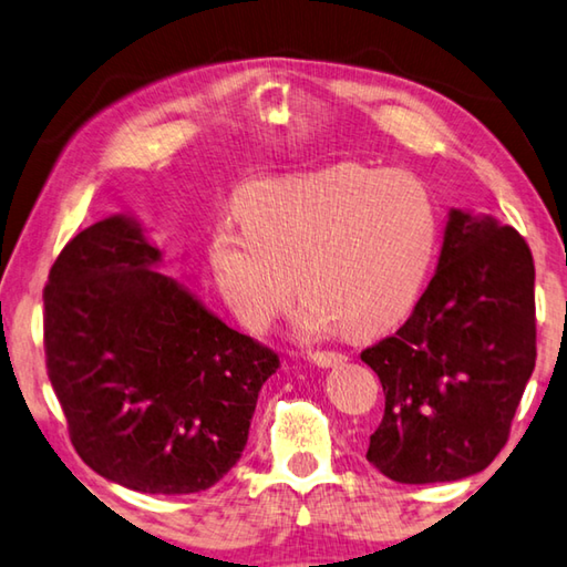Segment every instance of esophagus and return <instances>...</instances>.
Wrapping results in <instances>:
<instances>
[{"instance_id":"obj_1","label":"esophagus","mask_w":567,"mask_h":567,"mask_svg":"<svg viewBox=\"0 0 567 567\" xmlns=\"http://www.w3.org/2000/svg\"><path fill=\"white\" fill-rule=\"evenodd\" d=\"M310 360L318 364V368H332V364H340L344 360V354L338 350H315L310 354Z\"/></svg>"}]
</instances>
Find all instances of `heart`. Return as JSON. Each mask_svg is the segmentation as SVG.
Segmentation results:
<instances>
[{"instance_id": "obj_1", "label": "heart", "mask_w": 567, "mask_h": 567, "mask_svg": "<svg viewBox=\"0 0 567 567\" xmlns=\"http://www.w3.org/2000/svg\"><path fill=\"white\" fill-rule=\"evenodd\" d=\"M237 213L245 227L213 229L209 265L239 322L255 332L290 307L295 282L307 332L385 330L415 305L437 255V203L408 172L340 162L315 175L262 179L239 195Z\"/></svg>"}]
</instances>
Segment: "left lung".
Segmentation results:
<instances>
[{
	"instance_id": "left-lung-1",
	"label": "left lung",
	"mask_w": 567,
	"mask_h": 567,
	"mask_svg": "<svg viewBox=\"0 0 567 567\" xmlns=\"http://www.w3.org/2000/svg\"><path fill=\"white\" fill-rule=\"evenodd\" d=\"M535 334V265L523 235L453 209L415 310L360 354L385 392L370 463L408 485L485 470L511 437Z\"/></svg>"
}]
</instances>
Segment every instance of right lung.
Here are the masks:
<instances>
[{"label": "right lung", "instance_id": "1", "mask_svg": "<svg viewBox=\"0 0 567 567\" xmlns=\"http://www.w3.org/2000/svg\"><path fill=\"white\" fill-rule=\"evenodd\" d=\"M159 260L124 215L72 237L42 292L44 358L72 445L94 473L137 493L187 495L235 467L280 360L157 272Z\"/></svg>", "mask_w": 567, "mask_h": 567}]
</instances>
